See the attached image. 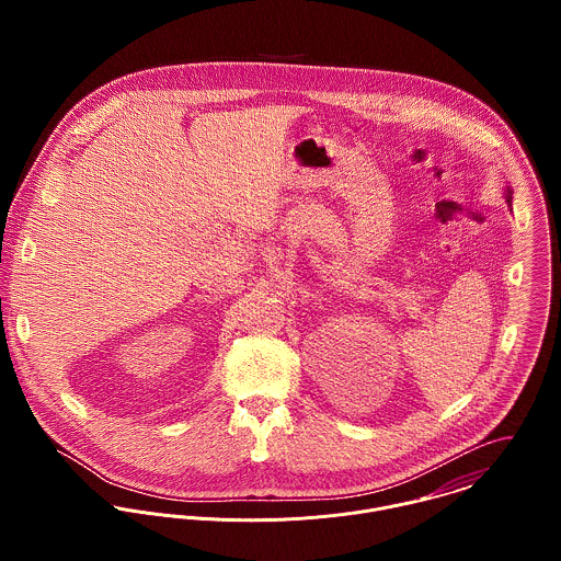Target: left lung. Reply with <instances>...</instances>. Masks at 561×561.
Wrapping results in <instances>:
<instances>
[{
    "label": "left lung",
    "mask_w": 561,
    "mask_h": 561,
    "mask_svg": "<svg viewBox=\"0 0 561 561\" xmlns=\"http://www.w3.org/2000/svg\"><path fill=\"white\" fill-rule=\"evenodd\" d=\"M503 194H505V203H507V205H512V194H514V192H512L510 187H505V192H503Z\"/></svg>",
    "instance_id": "left-lung-1"
}]
</instances>
